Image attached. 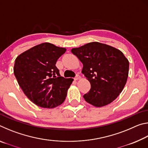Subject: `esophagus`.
<instances>
[{"instance_id":"34e87169","label":"esophagus","mask_w":148,"mask_h":148,"mask_svg":"<svg viewBox=\"0 0 148 148\" xmlns=\"http://www.w3.org/2000/svg\"><path fill=\"white\" fill-rule=\"evenodd\" d=\"M80 77H80V76H79V74H76V77H74V79H75V80H77V79H79L80 78Z\"/></svg>"}]
</instances>
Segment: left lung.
<instances>
[{"mask_svg": "<svg viewBox=\"0 0 148 148\" xmlns=\"http://www.w3.org/2000/svg\"><path fill=\"white\" fill-rule=\"evenodd\" d=\"M84 66L82 74L91 84L84 95L87 102L102 107L113 102L123 89L129 74V62L120 50L93 42L72 48Z\"/></svg>", "mask_w": 148, "mask_h": 148, "instance_id": "1", "label": "left lung"}]
</instances>
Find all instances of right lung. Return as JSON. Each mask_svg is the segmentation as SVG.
<instances>
[{
	"instance_id": "1",
	"label": "right lung",
	"mask_w": 148,
	"mask_h": 148,
	"mask_svg": "<svg viewBox=\"0 0 148 148\" xmlns=\"http://www.w3.org/2000/svg\"><path fill=\"white\" fill-rule=\"evenodd\" d=\"M66 49L45 42L17 57L14 73L30 101L44 108H53L66 99L73 79L61 76L56 64Z\"/></svg>"
}]
</instances>
